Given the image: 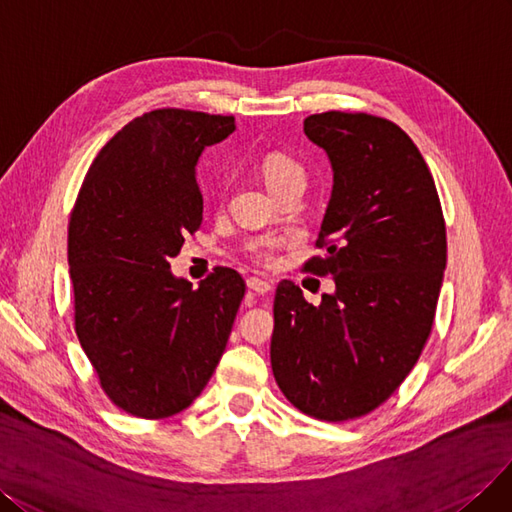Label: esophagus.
<instances>
[{
	"instance_id": "34e87169",
	"label": "esophagus",
	"mask_w": 512,
	"mask_h": 512,
	"mask_svg": "<svg viewBox=\"0 0 512 512\" xmlns=\"http://www.w3.org/2000/svg\"><path fill=\"white\" fill-rule=\"evenodd\" d=\"M246 287H249L251 291L259 293V295H266L268 291H272V283L266 278H257V276H249L246 278Z\"/></svg>"
}]
</instances>
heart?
Wrapping results in <instances>:
<instances>
[{
  "instance_id": "heart-1",
  "label": "heart",
  "mask_w": 512,
  "mask_h": 512,
  "mask_svg": "<svg viewBox=\"0 0 512 512\" xmlns=\"http://www.w3.org/2000/svg\"><path fill=\"white\" fill-rule=\"evenodd\" d=\"M259 168H261L263 180H266L268 189L274 195H280V193H285L289 189H302L304 191V187L308 183L306 168L302 166L298 159L287 155V153H280V151L268 153L266 157L261 159ZM278 246H280V240L276 236H263V238L246 242L244 253L249 255L253 261L270 263L274 259V253H276Z\"/></svg>"
}]
</instances>
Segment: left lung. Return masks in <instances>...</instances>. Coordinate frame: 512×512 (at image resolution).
Returning <instances> with one entry per match:
<instances>
[{"label":"left lung","instance_id":"obj_1","mask_svg":"<svg viewBox=\"0 0 512 512\" xmlns=\"http://www.w3.org/2000/svg\"><path fill=\"white\" fill-rule=\"evenodd\" d=\"M325 148L334 189L304 270L334 276L312 306L291 280L274 295L272 372L304 415L349 421L391 398L432 334L447 227L434 176L395 123L329 110L304 119Z\"/></svg>","mask_w":512,"mask_h":512}]
</instances>
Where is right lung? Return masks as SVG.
I'll return each mask as SVG.
<instances>
[{"instance_id": "right-lung-1", "label": "right lung", "mask_w": 512, "mask_h": 512, "mask_svg": "<svg viewBox=\"0 0 512 512\" xmlns=\"http://www.w3.org/2000/svg\"><path fill=\"white\" fill-rule=\"evenodd\" d=\"M234 117L159 108L97 153L68 225L74 329L108 400L140 419L191 406L217 368L244 280L214 268L197 289L170 257L202 225L195 163Z\"/></svg>"}]
</instances>
